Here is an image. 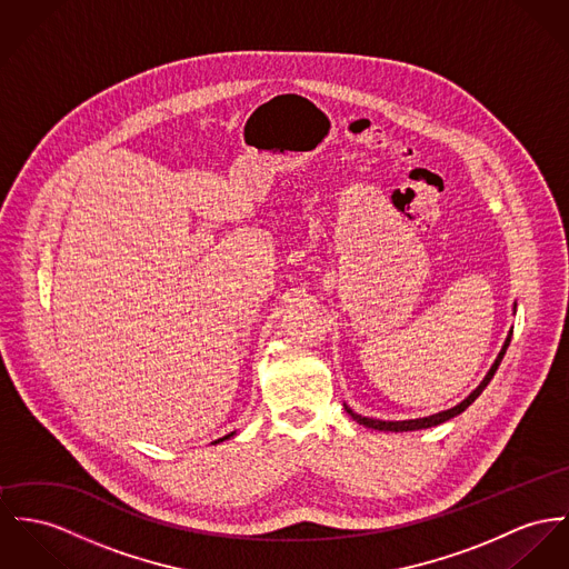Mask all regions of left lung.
Wrapping results in <instances>:
<instances>
[{"instance_id": "left-lung-1", "label": "left lung", "mask_w": 569, "mask_h": 569, "mask_svg": "<svg viewBox=\"0 0 569 569\" xmlns=\"http://www.w3.org/2000/svg\"><path fill=\"white\" fill-rule=\"evenodd\" d=\"M511 336H513V331H509V336H507V340H505V347L502 350L498 352V357H496V361L491 363V368H489V372L485 375V379L481 381V386L475 390V392L470 393L466 400H461L459 405H455L452 409H446V411H439V413H433V416H427V418H416V420H375V418H366V416H359V413H355L352 409H350L349 405H345V409H347V413H349L350 418L355 420V422H359V425H363V427H368V429H375V431H393V433H402V431H420V429H431V427H438L441 422H446V420H450V418H455V416H459L461 411H466L479 396H481L482 390L487 388V383L493 379V375H496V370H498V366H500V361H502V357H505V352L509 349V342H511Z\"/></svg>"}]
</instances>
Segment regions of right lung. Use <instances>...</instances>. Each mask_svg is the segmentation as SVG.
<instances>
[{
  "label": "right lung",
  "instance_id": "1",
  "mask_svg": "<svg viewBox=\"0 0 569 569\" xmlns=\"http://www.w3.org/2000/svg\"><path fill=\"white\" fill-rule=\"evenodd\" d=\"M231 436H236V433H229V436H224V438L217 439V441H214V443H219V441H224V439H229V438H231Z\"/></svg>",
  "mask_w": 569,
  "mask_h": 569
}]
</instances>
